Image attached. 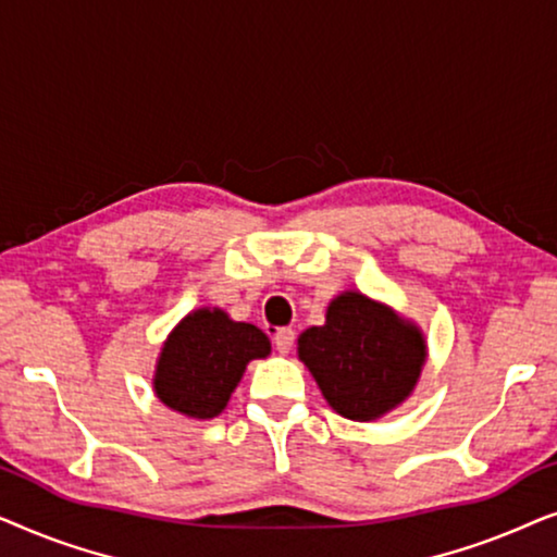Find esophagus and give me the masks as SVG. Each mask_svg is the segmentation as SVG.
I'll return each mask as SVG.
<instances>
[{
    "label": "esophagus",
    "mask_w": 557,
    "mask_h": 557,
    "mask_svg": "<svg viewBox=\"0 0 557 557\" xmlns=\"http://www.w3.org/2000/svg\"><path fill=\"white\" fill-rule=\"evenodd\" d=\"M273 345H276L281 355H286L288 349L294 347V330H288V326H281V330L273 334Z\"/></svg>",
    "instance_id": "34e87169"
}]
</instances>
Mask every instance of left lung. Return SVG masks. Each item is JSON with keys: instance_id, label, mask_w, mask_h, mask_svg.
<instances>
[{"instance_id": "obj_1", "label": "left lung", "mask_w": 557, "mask_h": 557, "mask_svg": "<svg viewBox=\"0 0 557 557\" xmlns=\"http://www.w3.org/2000/svg\"><path fill=\"white\" fill-rule=\"evenodd\" d=\"M296 355L334 413L368 423L413 395L429 345L413 319L349 288L330 301L322 326L299 334Z\"/></svg>"}]
</instances>
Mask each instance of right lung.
Instances as JSON below:
<instances>
[{"mask_svg":"<svg viewBox=\"0 0 557 557\" xmlns=\"http://www.w3.org/2000/svg\"><path fill=\"white\" fill-rule=\"evenodd\" d=\"M269 355L271 339L256 324L235 322L220 307H200L166 334L151 387L174 413L210 421L225 410L248 362Z\"/></svg>","mask_w":557,"mask_h":557,"instance_id":"add662e5","label":"right lung"}]
</instances>
